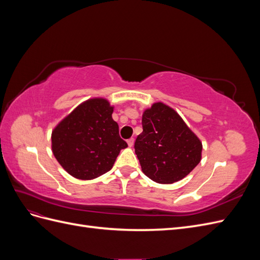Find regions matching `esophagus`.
I'll return each mask as SVG.
<instances>
[{
  "label": "esophagus",
  "instance_id": "obj_1",
  "mask_svg": "<svg viewBox=\"0 0 260 260\" xmlns=\"http://www.w3.org/2000/svg\"><path fill=\"white\" fill-rule=\"evenodd\" d=\"M127 143H128V145H129L130 147H132V146H133V144H135V139H133V138L129 139V140L127 141Z\"/></svg>",
  "mask_w": 260,
  "mask_h": 260
}]
</instances>
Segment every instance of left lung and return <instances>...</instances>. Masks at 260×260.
<instances>
[{
  "label": "left lung",
  "mask_w": 260,
  "mask_h": 260,
  "mask_svg": "<svg viewBox=\"0 0 260 260\" xmlns=\"http://www.w3.org/2000/svg\"><path fill=\"white\" fill-rule=\"evenodd\" d=\"M136 154L143 174L157 183L182 180L202 159L203 145L174 108L156 102L142 115Z\"/></svg>",
  "instance_id": "1"
}]
</instances>
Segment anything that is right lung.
<instances>
[{
    "label": "right lung",
    "mask_w": 260,
    "mask_h": 260,
    "mask_svg": "<svg viewBox=\"0 0 260 260\" xmlns=\"http://www.w3.org/2000/svg\"><path fill=\"white\" fill-rule=\"evenodd\" d=\"M113 112L107 99H89L53 129V155L70 176L93 180L106 174L121 149L128 146L119 137Z\"/></svg>",
    "instance_id": "right-lung-1"
}]
</instances>
